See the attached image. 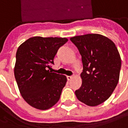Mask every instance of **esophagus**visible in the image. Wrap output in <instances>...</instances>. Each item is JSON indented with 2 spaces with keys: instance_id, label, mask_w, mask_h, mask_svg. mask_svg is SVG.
I'll use <instances>...</instances> for the list:
<instances>
[{
  "instance_id": "esophagus-1",
  "label": "esophagus",
  "mask_w": 128,
  "mask_h": 128,
  "mask_svg": "<svg viewBox=\"0 0 128 128\" xmlns=\"http://www.w3.org/2000/svg\"><path fill=\"white\" fill-rule=\"evenodd\" d=\"M72 78H73L72 76H66V78H67L68 80H71V79H72Z\"/></svg>"
}]
</instances>
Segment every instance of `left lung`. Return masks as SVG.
<instances>
[{
  "label": "left lung",
  "mask_w": 128,
  "mask_h": 128,
  "mask_svg": "<svg viewBox=\"0 0 128 128\" xmlns=\"http://www.w3.org/2000/svg\"><path fill=\"white\" fill-rule=\"evenodd\" d=\"M71 41L82 57V85L76 90L77 99L96 106L112 95L119 80L121 59L115 43L97 34L76 36Z\"/></svg>",
  "instance_id": "obj_1"
}]
</instances>
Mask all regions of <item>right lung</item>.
<instances>
[{
  "mask_svg": "<svg viewBox=\"0 0 128 128\" xmlns=\"http://www.w3.org/2000/svg\"><path fill=\"white\" fill-rule=\"evenodd\" d=\"M67 41L66 38L34 36L19 46L14 77L22 97L32 107L46 110L60 100L66 77L48 68L54 64L58 49Z\"/></svg>",
  "mask_w": 128,
  "mask_h": 128,
  "instance_id": "obj_1",
  "label": "right lung"
}]
</instances>
